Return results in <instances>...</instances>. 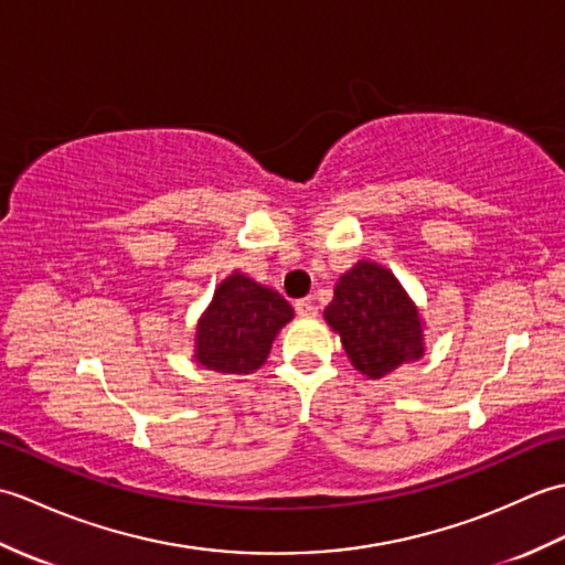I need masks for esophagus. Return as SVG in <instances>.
Instances as JSON below:
<instances>
[{"label":"esophagus","instance_id":"esophagus-1","mask_svg":"<svg viewBox=\"0 0 565 565\" xmlns=\"http://www.w3.org/2000/svg\"><path fill=\"white\" fill-rule=\"evenodd\" d=\"M296 313L301 318H316L318 306H316L313 298H303V301H296Z\"/></svg>","mask_w":565,"mask_h":565}]
</instances>
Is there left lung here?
Instances as JSON below:
<instances>
[{
  "label": "left lung",
  "mask_w": 565,
  "mask_h": 565,
  "mask_svg": "<svg viewBox=\"0 0 565 565\" xmlns=\"http://www.w3.org/2000/svg\"><path fill=\"white\" fill-rule=\"evenodd\" d=\"M322 316L352 366L374 381L425 354L423 313L383 264L362 259L344 271Z\"/></svg>",
  "instance_id": "left-lung-1"
}]
</instances>
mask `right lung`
I'll use <instances>...</instances> for the list:
<instances>
[{
    "instance_id": "right-lung-1",
    "label": "right lung",
    "mask_w": 565,
    "mask_h": 565,
    "mask_svg": "<svg viewBox=\"0 0 565 565\" xmlns=\"http://www.w3.org/2000/svg\"><path fill=\"white\" fill-rule=\"evenodd\" d=\"M294 320L286 298L235 269L215 286L194 332L191 359L227 376H247L267 362L276 334Z\"/></svg>"
}]
</instances>
